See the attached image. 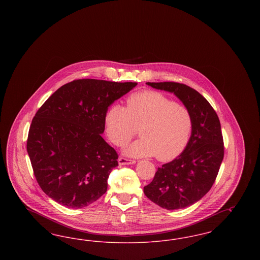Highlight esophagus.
Here are the masks:
<instances>
[{"label":"esophagus","instance_id":"obj_1","mask_svg":"<svg viewBox=\"0 0 260 260\" xmlns=\"http://www.w3.org/2000/svg\"><path fill=\"white\" fill-rule=\"evenodd\" d=\"M118 161H119V165H121V166H124V165H133V164L136 162L135 160L127 159V158H124V157H120V158L118 159Z\"/></svg>","mask_w":260,"mask_h":260}]
</instances>
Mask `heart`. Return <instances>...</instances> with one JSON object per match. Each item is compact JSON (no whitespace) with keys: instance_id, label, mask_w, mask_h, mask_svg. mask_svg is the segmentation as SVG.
Here are the masks:
<instances>
[{"instance_id":"heart-1","label":"heart","mask_w":260,"mask_h":260,"mask_svg":"<svg viewBox=\"0 0 260 260\" xmlns=\"http://www.w3.org/2000/svg\"><path fill=\"white\" fill-rule=\"evenodd\" d=\"M105 131L112 143L124 146L139 127L140 138L124 152L132 157L153 156L172 160L188 144L194 119L189 108L156 90L133 93L125 108L111 105L104 115Z\"/></svg>"}]
</instances>
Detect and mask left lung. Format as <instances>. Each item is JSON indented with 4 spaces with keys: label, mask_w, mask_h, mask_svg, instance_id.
I'll use <instances>...</instances> for the list:
<instances>
[{
    "label": "left lung",
    "mask_w": 260,
    "mask_h": 260,
    "mask_svg": "<svg viewBox=\"0 0 260 260\" xmlns=\"http://www.w3.org/2000/svg\"><path fill=\"white\" fill-rule=\"evenodd\" d=\"M147 85L173 92L193 115V131L184 151L158 168L143 189L145 196L162 209H184L203 198L216 179L224 157L220 122L209 101L196 89L175 82Z\"/></svg>",
    "instance_id": "left-lung-1"
}]
</instances>
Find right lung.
I'll list each match as a JSON object with an SVG mask.
<instances>
[{"label":"right lung","mask_w":260,"mask_h":260,"mask_svg":"<svg viewBox=\"0 0 260 260\" xmlns=\"http://www.w3.org/2000/svg\"><path fill=\"white\" fill-rule=\"evenodd\" d=\"M136 85L74 80L39 108L29 128L27 152L38 184L50 198L81 209L105 194L118 154L101 136L104 115Z\"/></svg>","instance_id":"add662e5"}]
</instances>
